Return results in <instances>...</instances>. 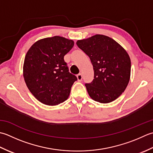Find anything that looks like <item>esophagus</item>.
Instances as JSON below:
<instances>
[{"label":"esophagus","instance_id":"esophagus-1","mask_svg":"<svg viewBox=\"0 0 153 153\" xmlns=\"http://www.w3.org/2000/svg\"><path fill=\"white\" fill-rule=\"evenodd\" d=\"M76 77H77V79H78V80H79V81H81V80H82V75L81 74H77Z\"/></svg>","mask_w":153,"mask_h":153}]
</instances>
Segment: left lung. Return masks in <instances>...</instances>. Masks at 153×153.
Here are the masks:
<instances>
[{
	"mask_svg": "<svg viewBox=\"0 0 153 153\" xmlns=\"http://www.w3.org/2000/svg\"><path fill=\"white\" fill-rule=\"evenodd\" d=\"M76 45L90 57L94 69V79L85 85L90 97L102 104L114 101L130 80L131 59L126 49L100 34L78 40Z\"/></svg>",
	"mask_w": 153,
	"mask_h": 153,
	"instance_id": "8db88e82",
	"label": "left lung"
}]
</instances>
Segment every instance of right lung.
<instances>
[{
  "instance_id": "1",
  "label": "right lung",
  "mask_w": 153,
  "mask_h": 153,
  "mask_svg": "<svg viewBox=\"0 0 153 153\" xmlns=\"http://www.w3.org/2000/svg\"><path fill=\"white\" fill-rule=\"evenodd\" d=\"M74 42L54 36L35 42L27 51L23 65V76L30 92L37 100L56 105L68 98L76 76L68 72L64 56Z\"/></svg>"
}]
</instances>
